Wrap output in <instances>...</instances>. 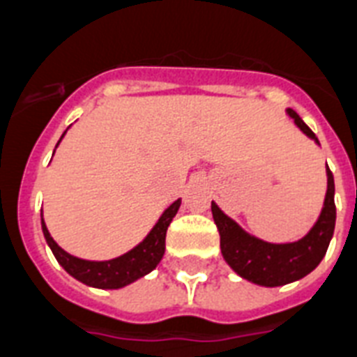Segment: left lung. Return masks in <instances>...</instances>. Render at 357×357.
I'll list each match as a JSON object with an SVG mask.
<instances>
[{"instance_id": "obj_1", "label": "left lung", "mask_w": 357, "mask_h": 357, "mask_svg": "<svg viewBox=\"0 0 357 357\" xmlns=\"http://www.w3.org/2000/svg\"><path fill=\"white\" fill-rule=\"evenodd\" d=\"M287 114L294 120L299 131L319 146V140L312 129L299 119V114L287 109ZM334 176L326 166V195L316 225L305 237L294 243H268L248 234L231 217L211 202V213L220 235V252L228 266L238 278L259 284V287H282L314 272L325 257L335 228L334 204Z\"/></svg>"}]
</instances>
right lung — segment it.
Wrapping results in <instances>:
<instances>
[{"mask_svg": "<svg viewBox=\"0 0 357 357\" xmlns=\"http://www.w3.org/2000/svg\"><path fill=\"white\" fill-rule=\"evenodd\" d=\"M66 132L61 135V138L66 137ZM178 208H181V199H176L169 208L164 210L157 225L153 226L151 231L144 237L142 243H138L135 248H131L120 257L109 259V261H87V259L75 257L63 248H60L47 229L43 213H41V229H43V237L49 244V248L54 253L56 261L76 281L84 282L87 287L102 288V290H119V288L138 281L158 266L164 257V252H166V231Z\"/></svg>", "mask_w": 357, "mask_h": 357, "instance_id": "1", "label": "right lung"}]
</instances>
